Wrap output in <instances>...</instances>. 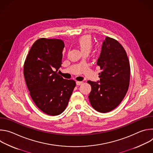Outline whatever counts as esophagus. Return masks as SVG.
I'll return each mask as SVG.
<instances>
[{
	"label": "esophagus",
	"mask_w": 153,
	"mask_h": 153,
	"mask_svg": "<svg viewBox=\"0 0 153 153\" xmlns=\"http://www.w3.org/2000/svg\"><path fill=\"white\" fill-rule=\"evenodd\" d=\"M83 83V82L82 81H77L76 82V85H82Z\"/></svg>",
	"instance_id": "obj_1"
}]
</instances>
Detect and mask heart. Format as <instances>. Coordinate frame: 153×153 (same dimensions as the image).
Listing matches in <instances>:
<instances>
[{
	"label": "heart",
	"instance_id": "obj_1",
	"mask_svg": "<svg viewBox=\"0 0 153 153\" xmlns=\"http://www.w3.org/2000/svg\"><path fill=\"white\" fill-rule=\"evenodd\" d=\"M77 45L83 53L85 52H90L93 45L92 38L89 35L82 36L78 39Z\"/></svg>",
	"mask_w": 153,
	"mask_h": 153
}]
</instances>
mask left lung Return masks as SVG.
I'll return each instance as SVG.
<instances>
[{"mask_svg": "<svg viewBox=\"0 0 153 153\" xmlns=\"http://www.w3.org/2000/svg\"><path fill=\"white\" fill-rule=\"evenodd\" d=\"M97 64L102 70L100 81L87 82L91 86L88 97L95 110L105 113L115 109L125 97L129 85L130 65L122 45L109 37L102 43Z\"/></svg>", "mask_w": 153, "mask_h": 153, "instance_id": "obj_1", "label": "left lung"}]
</instances>
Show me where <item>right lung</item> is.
Returning a JSON list of instances; mask_svg holds the SVG:
<instances>
[{
  "label": "right lung",
  "mask_w": 153,
  "mask_h": 153,
  "mask_svg": "<svg viewBox=\"0 0 153 153\" xmlns=\"http://www.w3.org/2000/svg\"><path fill=\"white\" fill-rule=\"evenodd\" d=\"M64 43L60 39L40 38L32 45L25 59L24 75L30 94L40 110L50 116L66 109L76 82L58 74Z\"/></svg>",
  "instance_id": "obj_1"
}]
</instances>
